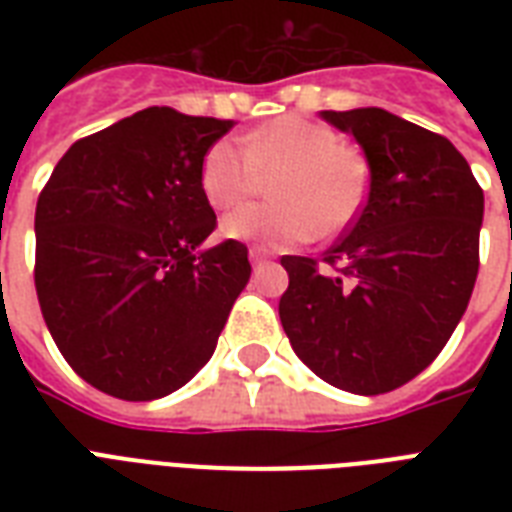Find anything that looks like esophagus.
<instances>
[{"label": "esophagus", "mask_w": 512, "mask_h": 512, "mask_svg": "<svg viewBox=\"0 0 512 512\" xmlns=\"http://www.w3.org/2000/svg\"><path fill=\"white\" fill-rule=\"evenodd\" d=\"M268 257H271V252L265 247H257V244L255 247H249V260H252V263H263Z\"/></svg>", "instance_id": "esophagus-1"}]
</instances>
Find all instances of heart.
Listing matches in <instances>:
<instances>
[{
    "mask_svg": "<svg viewBox=\"0 0 512 512\" xmlns=\"http://www.w3.org/2000/svg\"><path fill=\"white\" fill-rule=\"evenodd\" d=\"M271 183L273 204L225 217V236L295 247L316 236L335 239L364 212L372 170L356 146L332 127L287 114L247 132L239 143L217 140L201 162V193L212 209L231 212Z\"/></svg>",
    "mask_w": 512,
    "mask_h": 512,
    "instance_id": "obj_1",
    "label": "heart"
}]
</instances>
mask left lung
<instances>
[{"instance_id":"1","label":"left lung","mask_w":512,"mask_h":512,"mask_svg":"<svg viewBox=\"0 0 512 512\" xmlns=\"http://www.w3.org/2000/svg\"><path fill=\"white\" fill-rule=\"evenodd\" d=\"M321 116L361 143L372 188L321 260L281 257V327L321 380L377 396L433 364L460 324L478 276L484 191L438 132L382 108Z\"/></svg>"}]
</instances>
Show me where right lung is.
Wrapping results in <instances>:
<instances>
[{
    "mask_svg": "<svg viewBox=\"0 0 512 512\" xmlns=\"http://www.w3.org/2000/svg\"><path fill=\"white\" fill-rule=\"evenodd\" d=\"M233 122L151 106L76 140L36 201L34 284L84 382L124 401L183 388L215 353L249 252L217 228L201 162Z\"/></svg>",
    "mask_w": 512,
    "mask_h": 512,
    "instance_id": "add662e5",
    "label": "right lung"
}]
</instances>
